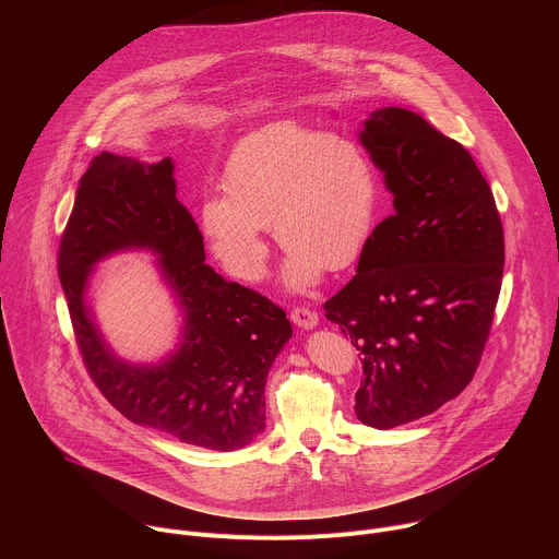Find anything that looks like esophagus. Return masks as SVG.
<instances>
[{
    "label": "esophagus",
    "instance_id": "esophagus-1",
    "mask_svg": "<svg viewBox=\"0 0 559 559\" xmlns=\"http://www.w3.org/2000/svg\"><path fill=\"white\" fill-rule=\"evenodd\" d=\"M292 322H294L296 326L305 329V331H311V329H316V326H318L320 318H318V313H316V311L300 307V309H294V311H292Z\"/></svg>",
    "mask_w": 559,
    "mask_h": 559
}]
</instances>
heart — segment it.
Here are the masks:
<instances>
[{"label":"heart","instance_id":"b5f03b06","mask_svg":"<svg viewBox=\"0 0 559 559\" xmlns=\"http://www.w3.org/2000/svg\"><path fill=\"white\" fill-rule=\"evenodd\" d=\"M224 191L200 204L215 257L239 281L267 272L265 228L289 250L285 283L313 287L364 252L379 206V176L366 147L344 134L276 121L243 136L224 167Z\"/></svg>","mask_w":559,"mask_h":559}]
</instances>
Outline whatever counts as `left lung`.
I'll return each instance as SVG.
<instances>
[{
    "instance_id": "8db88e82",
    "label": "left lung",
    "mask_w": 559,
    "mask_h": 559,
    "mask_svg": "<svg viewBox=\"0 0 559 559\" xmlns=\"http://www.w3.org/2000/svg\"><path fill=\"white\" fill-rule=\"evenodd\" d=\"M359 141L383 171L394 215L370 235L326 318L364 355L357 418L394 429L464 392L501 292L506 241L495 195L471 152L420 115L385 106Z\"/></svg>"
}]
</instances>
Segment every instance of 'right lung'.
Here are the masks:
<instances>
[{"label": "right lung", "instance_id": "1", "mask_svg": "<svg viewBox=\"0 0 559 559\" xmlns=\"http://www.w3.org/2000/svg\"><path fill=\"white\" fill-rule=\"evenodd\" d=\"M157 257L183 316L177 348L156 365H130L103 340L85 300L104 258ZM204 241L176 198L174 163L102 152L80 178L58 250V276L84 366L130 423L209 451H237L265 429L267 372L292 337L281 307L228 283L204 263Z\"/></svg>", "mask_w": 559, "mask_h": 559}]
</instances>
